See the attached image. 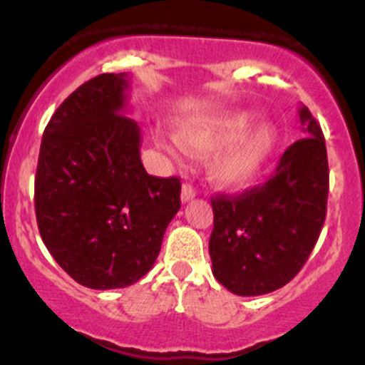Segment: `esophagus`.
<instances>
[{
    "instance_id": "obj_1",
    "label": "esophagus",
    "mask_w": 365,
    "mask_h": 365,
    "mask_svg": "<svg viewBox=\"0 0 365 365\" xmlns=\"http://www.w3.org/2000/svg\"><path fill=\"white\" fill-rule=\"evenodd\" d=\"M194 197H196V190H194L192 185L185 183V185L182 187V201L183 203H187V201L194 200Z\"/></svg>"
}]
</instances>
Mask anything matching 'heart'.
I'll return each instance as SVG.
<instances>
[{"instance_id":"heart-1","label":"heart","mask_w":365,"mask_h":365,"mask_svg":"<svg viewBox=\"0 0 365 365\" xmlns=\"http://www.w3.org/2000/svg\"><path fill=\"white\" fill-rule=\"evenodd\" d=\"M252 123L254 116L247 111L203 118L183 123L178 130V139L190 153L210 155L242 138ZM277 143V130L270 125H263L220 153L210 165V176L217 185L227 189L249 185L261 175L264 165L272 159ZM160 146L173 157L178 155L176 143L160 141Z\"/></svg>"}]
</instances>
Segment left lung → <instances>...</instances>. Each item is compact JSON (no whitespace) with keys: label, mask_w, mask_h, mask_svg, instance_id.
<instances>
[{"label":"left lung","mask_w":365,"mask_h":365,"mask_svg":"<svg viewBox=\"0 0 365 365\" xmlns=\"http://www.w3.org/2000/svg\"><path fill=\"white\" fill-rule=\"evenodd\" d=\"M298 114L309 135L282 153L268 182L212 197L213 275L235 295L257 297L288 284L322 233L329 197L325 138L305 106Z\"/></svg>","instance_id":"obj_1"}]
</instances>
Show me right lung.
<instances>
[{"instance_id": "add662e5", "label": "right lung", "mask_w": 365, "mask_h": 365, "mask_svg": "<svg viewBox=\"0 0 365 365\" xmlns=\"http://www.w3.org/2000/svg\"><path fill=\"white\" fill-rule=\"evenodd\" d=\"M127 73L81 84L43 130L35 176L40 237L91 289L125 288L150 272L180 210V178L146 173L127 113Z\"/></svg>"}]
</instances>
